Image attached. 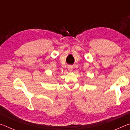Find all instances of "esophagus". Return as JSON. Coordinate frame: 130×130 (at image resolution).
<instances>
[{"mask_svg":"<svg viewBox=\"0 0 130 130\" xmlns=\"http://www.w3.org/2000/svg\"><path fill=\"white\" fill-rule=\"evenodd\" d=\"M68 70H69V71L72 72L73 69V66H72V65H69L68 67Z\"/></svg>","mask_w":130,"mask_h":130,"instance_id":"34e87169","label":"esophagus"}]
</instances>
